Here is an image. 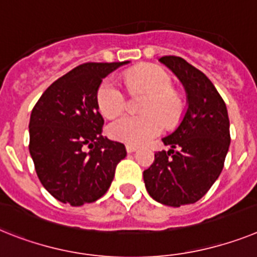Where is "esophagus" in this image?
Listing matches in <instances>:
<instances>
[{
	"label": "esophagus",
	"mask_w": 257,
	"mask_h": 257,
	"mask_svg": "<svg viewBox=\"0 0 257 257\" xmlns=\"http://www.w3.org/2000/svg\"><path fill=\"white\" fill-rule=\"evenodd\" d=\"M136 150H137V146L131 145V144H128V145H126V152H128L129 154H131V153H135Z\"/></svg>",
	"instance_id": "1"
}]
</instances>
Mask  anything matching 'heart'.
Instances as JSON below:
<instances>
[{"mask_svg": "<svg viewBox=\"0 0 257 257\" xmlns=\"http://www.w3.org/2000/svg\"><path fill=\"white\" fill-rule=\"evenodd\" d=\"M125 83L132 92H148L142 111L145 115H122L107 128L109 137L131 145H141L158 136L167 125H175L184 112L183 96L172 88V78L158 65H140L125 73ZM98 107L104 116L113 117L124 111L126 96L113 78L100 83L96 92ZM165 120H163V118Z\"/></svg>", "mask_w": 257, "mask_h": 257, "instance_id": "obj_1", "label": "heart"}]
</instances>
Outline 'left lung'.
I'll return each instance as SVG.
<instances>
[{
  "instance_id": "obj_1",
  "label": "left lung",
  "mask_w": 257,
  "mask_h": 257,
  "mask_svg": "<svg viewBox=\"0 0 257 257\" xmlns=\"http://www.w3.org/2000/svg\"><path fill=\"white\" fill-rule=\"evenodd\" d=\"M182 82L187 111L178 128L165 139L169 152L155 153L144 171L146 191L167 206L193 204L218 179L230 146L227 108L212 81L178 56L159 59Z\"/></svg>"
}]
</instances>
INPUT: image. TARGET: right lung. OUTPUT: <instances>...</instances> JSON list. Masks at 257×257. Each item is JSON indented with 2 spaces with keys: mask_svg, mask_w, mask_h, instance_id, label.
<instances>
[{
  "mask_svg": "<svg viewBox=\"0 0 257 257\" xmlns=\"http://www.w3.org/2000/svg\"><path fill=\"white\" fill-rule=\"evenodd\" d=\"M86 62L49 86L30 117V154L36 174L56 200L81 206L108 191L126 150L102 136L96 92L109 73L128 64Z\"/></svg>",
  "mask_w": 257,
  "mask_h": 257,
  "instance_id": "add662e5",
  "label": "right lung"
}]
</instances>
